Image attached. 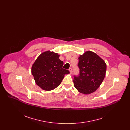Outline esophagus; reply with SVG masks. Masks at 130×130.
<instances>
[{
	"instance_id": "34e87169",
	"label": "esophagus",
	"mask_w": 130,
	"mask_h": 130,
	"mask_svg": "<svg viewBox=\"0 0 130 130\" xmlns=\"http://www.w3.org/2000/svg\"><path fill=\"white\" fill-rule=\"evenodd\" d=\"M69 71H70V74H72V68H69Z\"/></svg>"
}]
</instances>
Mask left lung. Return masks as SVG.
I'll list each match as a JSON object with an SVG mask.
<instances>
[{"label":"left lung","instance_id":"obj_1","mask_svg":"<svg viewBox=\"0 0 130 130\" xmlns=\"http://www.w3.org/2000/svg\"><path fill=\"white\" fill-rule=\"evenodd\" d=\"M78 76L74 75L75 88L79 92L88 94L95 92L105 77L106 64L96 54L87 51L78 58Z\"/></svg>","mask_w":130,"mask_h":130}]
</instances>
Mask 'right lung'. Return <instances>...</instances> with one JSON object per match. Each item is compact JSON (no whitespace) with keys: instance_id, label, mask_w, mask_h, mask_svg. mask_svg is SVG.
Here are the masks:
<instances>
[{"instance_id":"right-lung-1","label":"right lung","mask_w":130,"mask_h":130,"mask_svg":"<svg viewBox=\"0 0 130 130\" xmlns=\"http://www.w3.org/2000/svg\"><path fill=\"white\" fill-rule=\"evenodd\" d=\"M59 55L48 51L41 54L31 67V74L36 84L42 89L51 91L58 86L65 74L69 71L62 68L64 63Z\"/></svg>"}]
</instances>
